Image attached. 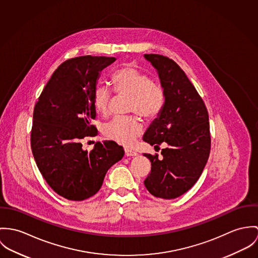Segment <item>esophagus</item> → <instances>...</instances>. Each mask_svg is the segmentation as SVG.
<instances>
[{
  "mask_svg": "<svg viewBox=\"0 0 258 258\" xmlns=\"http://www.w3.org/2000/svg\"><path fill=\"white\" fill-rule=\"evenodd\" d=\"M124 154H125V156H127V157H134V156H137V155H138V153H137L136 151H134V150H132V149H128V148H125V149H124Z\"/></svg>",
  "mask_w": 258,
  "mask_h": 258,
  "instance_id": "obj_1",
  "label": "esophagus"
}]
</instances>
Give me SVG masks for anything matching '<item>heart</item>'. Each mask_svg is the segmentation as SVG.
Instances as JSON below:
<instances>
[{
    "label": "heart",
    "instance_id": "heart-1",
    "mask_svg": "<svg viewBox=\"0 0 258 258\" xmlns=\"http://www.w3.org/2000/svg\"><path fill=\"white\" fill-rule=\"evenodd\" d=\"M112 82L118 94L128 96L127 112L150 119L160 114L165 103V92L158 82L139 69L125 65L117 69ZM112 95L109 88L97 87L93 94L95 110L106 115L110 111ZM143 132L142 123L134 116L116 117L104 126V135L111 141L123 145H132Z\"/></svg>",
    "mask_w": 258,
    "mask_h": 258
}]
</instances>
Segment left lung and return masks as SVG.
I'll return each mask as SVG.
<instances>
[{
	"label": "left lung",
	"instance_id": "8db88e82",
	"mask_svg": "<svg viewBox=\"0 0 258 258\" xmlns=\"http://www.w3.org/2000/svg\"><path fill=\"white\" fill-rule=\"evenodd\" d=\"M156 69L165 92L162 111L143 135V142L166 143L162 157L144 153L151 171L144 180L148 192L157 198L175 199L200 178L211 149L209 115L197 90L185 72L170 58L144 54Z\"/></svg>",
	"mask_w": 258,
	"mask_h": 258
}]
</instances>
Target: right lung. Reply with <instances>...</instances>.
I'll return each instance as SVG.
<instances>
[{"label":"right lung","instance_id":"right-lung-1","mask_svg":"<svg viewBox=\"0 0 258 258\" xmlns=\"http://www.w3.org/2000/svg\"><path fill=\"white\" fill-rule=\"evenodd\" d=\"M115 57L80 56L63 62L52 74L33 111L30 143L36 165L59 196L83 201L102 187L107 171L124 154L108 141L88 152L81 141L95 137L93 94L100 73Z\"/></svg>","mask_w":258,"mask_h":258}]
</instances>
